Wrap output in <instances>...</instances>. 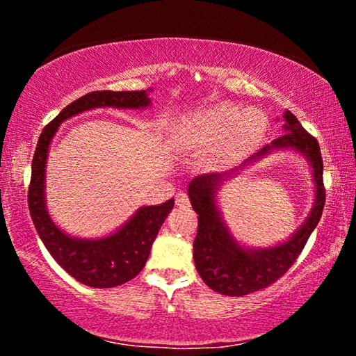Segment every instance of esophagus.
<instances>
[{
	"instance_id": "obj_1",
	"label": "esophagus",
	"mask_w": 356,
	"mask_h": 356,
	"mask_svg": "<svg viewBox=\"0 0 356 356\" xmlns=\"http://www.w3.org/2000/svg\"><path fill=\"white\" fill-rule=\"evenodd\" d=\"M176 204H177L179 207H182V209H188L190 207L188 196H186L185 193H179V195L176 196Z\"/></svg>"
}]
</instances>
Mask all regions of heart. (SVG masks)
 Here are the masks:
<instances>
[{
    "mask_svg": "<svg viewBox=\"0 0 356 356\" xmlns=\"http://www.w3.org/2000/svg\"><path fill=\"white\" fill-rule=\"evenodd\" d=\"M267 119L257 108L220 102L188 114L179 125V143L190 152H206L204 161L225 170L245 159L262 141Z\"/></svg>",
    "mask_w": 356,
    "mask_h": 356,
    "instance_id": "obj_1",
    "label": "heart"
}]
</instances>
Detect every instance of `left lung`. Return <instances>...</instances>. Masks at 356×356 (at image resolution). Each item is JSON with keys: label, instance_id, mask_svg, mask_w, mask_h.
Here are the masks:
<instances>
[{"label": "left lung", "instance_id": "1", "mask_svg": "<svg viewBox=\"0 0 356 356\" xmlns=\"http://www.w3.org/2000/svg\"><path fill=\"white\" fill-rule=\"evenodd\" d=\"M282 130L284 135L251 155L238 168L222 174H204L188 184L190 202L197 213V234L193 243L196 270L212 291L227 297L261 291L281 278L305 248L322 216L325 190L318 143L289 110L282 113ZM275 149H293L309 161L315 184V202L307 220L291 238L272 247H248L238 243L227 226L218 206V191L229 178Z\"/></svg>", "mask_w": 356, "mask_h": 356}]
</instances>
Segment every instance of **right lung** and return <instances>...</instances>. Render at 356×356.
<instances>
[{
	"label": "right lung",
	"instance_id": "right-lung-1",
	"mask_svg": "<svg viewBox=\"0 0 356 356\" xmlns=\"http://www.w3.org/2000/svg\"><path fill=\"white\" fill-rule=\"evenodd\" d=\"M146 91H94L72 102L42 130L33 156L31 184L28 206L35 231L53 259L70 276L84 286L95 289L116 287L130 281L141 272L150 254V248L174 207V200L159 206H143L104 237L86 238L70 236L59 227L47 209L45 182L47 160L50 144L64 120L95 108H120V110H144L152 105Z\"/></svg>",
	"mask_w": 356,
	"mask_h": 356
}]
</instances>
